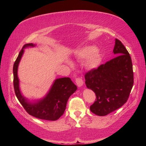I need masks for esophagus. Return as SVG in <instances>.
I'll return each instance as SVG.
<instances>
[{
  "label": "esophagus",
  "instance_id": "esophagus-1",
  "mask_svg": "<svg viewBox=\"0 0 146 146\" xmlns=\"http://www.w3.org/2000/svg\"><path fill=\"white\" fill-rule=\"evenodd\" d=\"M83 83L84 82H83V80H82V78H76V85H78V86H79V87L83 86Z\"/></svg>",
  "mask_w": 146,
  "mask_h": 146
}]
</instances>
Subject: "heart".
<instances>
[{"mask_svg":"<svg viewBox=\"0 0 146 146\" xmlns=\"http://www.w3.org/2000/svg\"><path fill=\"white\" fill-rule=\"evenodd\" d=\"M78 57L80 59L88 58L86 65L90 68H95L100 64L101 56L94 46H86L78 52Z\"/></svg>","mask_w":146,"mask_h":146,"instance_id":"b5f03b06","label":"heart"}]
</instances>
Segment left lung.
Returning <instances> with one entry per match:
<instances>
[{"mask_svg": "<svg viewBox=\"0 0 146 146\" xmlns=\"http://www.w3.org/2000/svg\"><path fill=\"white\" fill-rule=\"evenodd\" d=\"M113 52L115 57L85 75L86 87L96 95L90 109L99 116L107 115L126 103L134 84L131 56L117 39Z\"/></svg>", "mask_w": 146, "mask_h": 146, "instance_id": "obj_1", "label": "left lung"}]
</instances>
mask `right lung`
I'll use <instances>...</instances> for the list:
<instances>
[{
	"mask_svg": "<svg viewBox=\"0 0 146 146\" xmlns=\"http://www.w3.org/2000/svg\"><path fill=\"white\" fill-rule=\"evenodd\" d=\"M35 46L33 43L24 45L14 64L15 94L24 109L31 115L39 119L56 120L64 113L68 98L76 90L77 86L70 78L64 77L56 80L47 95L41 100L31 102L24 97L19 89V80L17 76L18 66L24 53V49L27 47H35Z\"/></svg>",
	"mask_w": 146,
	"mask_h": 146,
	"instance_id": "right-lung-1",
	"label": "right lung"
}]
</instances>
